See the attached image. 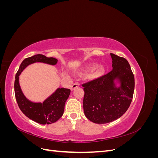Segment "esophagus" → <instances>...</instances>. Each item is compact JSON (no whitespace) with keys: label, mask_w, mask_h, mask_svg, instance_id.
Instances as JSON below:
<instances>
[{"label":"esophagus","mask_w":158,"mask_h":158,"mask_svg":"<svg viewBox=\"0 0 158 158\" xmlns=\"http://www.w3.org/2000/svg\"><path fill=\"white\" fill-rule=\"evenodd\" d=\"M80 85V84L78 83V82H75L74 84H73V85H71V87H70V89L73 91V90H74L75 88H78V86Z\"/></svg>","instance_id":"34e87169"}]
</instances>
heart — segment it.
<instances>
[{"label": "heart", "instance_id": "obj_1", "mask_svg": "<svg viewBox=\"0 0 158 158\" xmlns=\"http://www.w3.org/2000/svg\"><path fill=\"white\" fill-rule=\"evenodd\" d=\"M95 68H96V65H93V66H90V69L91 70H94L95 69ZM104 72H105V70L103 67H100L99 68L98 70H95L94 74H92V76L94 78H98V77H99V76H102L103 74H104Z\"/></svg>", "mask_w": 158, "mask_h": 158}]
</instances>
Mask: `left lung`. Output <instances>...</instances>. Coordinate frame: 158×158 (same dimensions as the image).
<instances>
[{
    "mask_svg": "<svg viewBox=\"0 0 158 158\" xmlns=\"http://www.w3.org/2000/svg\"><path fill=\"white\" fill-rule=\"evenodd\" d=\"M113 70L101 77L82 84L83 107L85 117L97 124L120 118L131 103L135 77L127 59L111 53ZM119 83L117 87L114 81Z\"/></svg>",
    "mask_w": 158,
    "mask_h": 158,
    "instance_id": "1",
    "label": "left lung"
}]
</instances>
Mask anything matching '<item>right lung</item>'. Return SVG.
<instances>
[{
  "instance_id": "add662e5",
  "label": "right lung",
  "mask_w": 158,
  "mask_h": 158,
  "mask_svg": "<svg viewBox=\"0 0 158 158\" xmlns=\"http://www.w3.org/2000/svg\"><path fill=\"white\" fill-rule=\"evenodd\" d=\"M57 60L43 55H35L22 61L17 72L14 82V92L17 103L22 112L29 118L41 125L55 123L63 116L64 105L70 93V89L58 88L43 103H35L27 99L23 95L19 83V76L28 65L35 63H44L55 65Z\"/></svg>"
}]
</instances>
